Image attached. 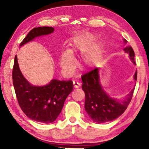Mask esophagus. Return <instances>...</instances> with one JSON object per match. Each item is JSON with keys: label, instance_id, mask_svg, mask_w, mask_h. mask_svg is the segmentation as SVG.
Here are the masks:
<instances>
[{"label": "esophagus", "instance_id": "esophagus-1", "mask_svg": "<svg viewBox=\"0 0 149 149\" xmlns=\"http://www.w3.org/2000/svg\"><path fill=\"white\" fill-rule=\"evenodd\" d=\"M73 83H74V87L75 88H78L81 86V83H78V82H74Z\"/></svg>", "mask_w": 149, "mask_h": 149}]
</instances>
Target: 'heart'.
Wrapping results in <instances>:
<instances>
[{
  "label": "heart",
  "mask_w": 149,
  "mask_h": 149,
  "mask_svg": "<svg viewBox=\"0 0 149 149\" xmlns=\"http://www.w3.org/2000/svg\"><path fill=\"white\" fill-rule=\"evenodd\" d=\"M97 36L93 33H84L72 40L73 49L83 52L82 59L87 66H91L101 58L102 46L100 42H95ZM60 63L63 70L68 72L75 65V59L71 50H65L61 56Z\"/></svg>",
  "instance_id": "1"
}]
</instances>
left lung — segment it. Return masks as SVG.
<instances>
[{
	"mask_svg": "<svg viewBox=\"0 0 149 149\" xmlns=\"http://www.w3.org/2000/svg\"><path fill=\"white\" fill-rule=\"evenodd\" d=\"M125 43L127 42L123 40ZM125 53L129 54L131 60L134 61V52L131 46L123 49ZM82 88L85 93L84 109L88 116L94 122L103 123L115 120L127 109L133 95L134 88L123 100H120L111 98L107 95L100 83L99 68H96L83 75L81 77ZM134 79L137 80V70Z\"/></svg>",
	"mask_w": 149,
	"mask_h": 149,
	"instance_id": "obj_1",
	"label": "left lung"
}]
</instances>
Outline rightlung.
Here are the masks:
<instances>
[{"instance_id":"right-lung-1","label":"right lung","mask_w":149,"mask_h":149,"mask_svg":"<svg viewBox=\"0 0 149 149\" xmlns=\"http://www.w3.org/2000/svg\"><path fill=\"white\" fill-rule=\"evenodd\" d=\"M52 27H35L27 34L20 46L41 36L54 32ZM13 83L18 102L27 117L34 121L50 123L55 121L61 113L65 101L73 90L72 81L52 79L43 86H33L24 77L15 56L13 68Z\"/></svg>"}]
</instances>
